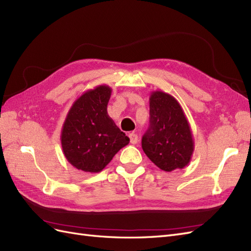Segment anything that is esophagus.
I'll use <instances>...</instances> for the list:
<instances>
[{"label":"esophagus","instance_id":"obj_1","mask_svg":"<svg viewBox=\"0 0 251 251\" xmlns=\"http://www.w3.org/2000/svg\"><path fill=\"white\" fill-rule=\"evenodd\" d=\"M128 137H130V142H131L132 144H136V143L138 142V136L136 135L134 132L128 134Z\"/></svg>","mask_w":251,"mask_h":251}]
</instances>
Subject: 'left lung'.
Masks as SVG:
<instances>
[{
    "label": "left lung",
    "mask_w": 251,
    "mask_h": 251,
    "mask_svg": "<svg viewBox=\"0 0 251 251\" xmlns=\"http://www.w3.org/2000/svg\"><path fill=\"white\" fill-rule=\"evenodd\" d=\"M150 160L164 172L181 170L189 163L195 143L191 126L174 96L153 91L150 96V126L141 140Z\"/></svg>",
    "instance_id": "obj_1"
}]
</instances>
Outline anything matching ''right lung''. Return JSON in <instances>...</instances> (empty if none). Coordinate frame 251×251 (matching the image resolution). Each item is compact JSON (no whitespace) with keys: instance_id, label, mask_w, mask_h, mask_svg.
Instances as JSON below:
<instances>
[{"instance_id":"obj_1","label":"right lung","mask_w":251,"mask_h":251,"mask_svg":"<svg viewBox=\"0 0 251 251\" xmlns=\"http://www.w3.org/2000/svg\"><path fill=\"white\" fill-rule=\"evenodd\" d=\"M112 89L100 85L82 93L67 114L60 133L66 159L75 169L100 173L130 138L108 115Z\"/></svg>"}]
</instances>
